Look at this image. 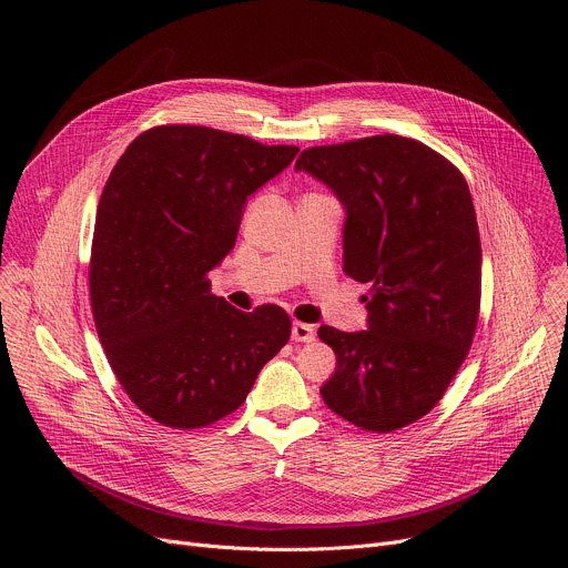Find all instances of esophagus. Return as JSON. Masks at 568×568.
<instances>
[{
    "mask_svg": "<svg viewBox=\"0 0 568 568\" xmlns=\"http://www.w3.org/2000/svg\"><path fill=\"white\" fill-rule=\"evenodd\" d=\"M314 337H316L314 326H310V323H303V321H294V326H292V339L294 342L310 344V342H314Z\"/></svg>",
    "mask_w": 568,
    "mask_h": 568,
    "instance_id": "34e87169",
    "label": "esophagus"
}]
</instances>
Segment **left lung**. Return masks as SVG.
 I'll list each match as a JSON object with an SVG mask.
<instances>
[{
    "mask_svg": "<svg viewBox=\"0 0 568 568\" xmlns=\"http://www.w3.org/2000/svg\"><path fill=\"white\" fill-rule=\"evenodd\" d=\"M296 169L346 206L344 274L368 283V331L321 326L337 355L328 409L388 434L427 416L465 362L480 310V237L463 173L399 134L314 145Z\"/></svg>",
    "mask_w": 568,
    "mask_h": 568,
    "instance_id": "obj_1",
    "label": "left lung"
}]
</instances>
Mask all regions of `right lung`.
<instances>
[{"label":"right lung","mask_w":568,"mask_h":568,"mask_svg":"<svg viewBox=\"0 0 568 568\" xmlns=\"http://www.w3.org/2000/svg\"><path fill=\"white\" fill-rule=\"evenodd\" d=\"M296 152L173 123L141 132L112 169L90 301L119 384L154 423L202 429L226 418L287 344L283 307L240 312L209 292V272L233 250L247 197Z\"/></svg>","instance_id":"1"}]
</instances>
